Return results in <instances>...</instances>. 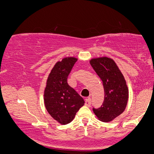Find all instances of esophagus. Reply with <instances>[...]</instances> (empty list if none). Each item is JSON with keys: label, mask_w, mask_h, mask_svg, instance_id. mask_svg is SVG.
I'll return each mask as SVG.
<instances>
[{"label": "esophagus", "mask_w": 154, "mask_h": 154, "mask_svg": "<svg viewBox=\"0 0 154 154\" xmlns=\"http://www.w3.org/2000/svg\"><path fill=\"white\" fill-rule=\"evenodd\" d=\"M85 104L86 106H88V107L91 106V98H86V99H85Z\"/></svg>", "instance_id": "1"}]
</instances>
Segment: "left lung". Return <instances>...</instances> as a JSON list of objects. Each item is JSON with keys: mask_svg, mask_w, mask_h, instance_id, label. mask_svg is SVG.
<instances>
[{"mask_svg": "<svg viewBox=\"0 0 154 154\" xmlns=\"http://www.w3.org/2000/svg\"><path fill=\"white\" fill-rule=\"evenodd\" d=\"M92 67L103 82L104 100L93 112L100 121L109 122L125 111L129 96L126 81L114 60L108 57L93 59Z\"/></svg>", "mask_w": 154, "mask_h": 154, "instance_id": "1", "label": "left lung"}]
</instances>
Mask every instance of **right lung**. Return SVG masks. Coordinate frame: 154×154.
Returning <instances> with one entry per match:
<instances>
[{"label": "right lung", "mask_w": 154, "mask_h": 154, "mask_svg": "<svg viewBox=\"0 0 154 154\" xmlns=\"http://www.w3.org/2000/svg\"><path fill=\"white\" fill-rule=\"evenodd\" d=\"M77 61L76 58L67 57L58 61L48 77L44 91V103L48 112L61 125L71 122L85 103L82 97L67 82Z\"/></svg>", "instance_id": "right-lung-1"}]
</instances>
